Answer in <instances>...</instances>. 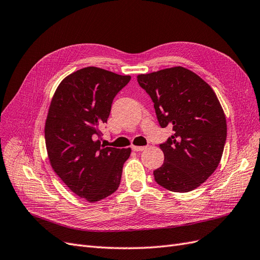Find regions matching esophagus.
<instances>
[{"mask_svg":"<svg viewBox=\"0 0 260 260\" xmlns=\"http://www.w3.org/2000/svg\"><path fill=\"white\" fill-rule=\"evenodd\" d=\"M132 149L135 152H142L144 149H146V146H136V145H132Z\"/></svg>","mask_w":260,"mask_h":260,"instance_id":"obj_1","label":"esophagus"}]
</instances>
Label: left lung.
<instances>
[{"label":"left lung","mask_w":260,"mask_h":260,"mask_svg":"<svg viewBox=\"0 0 260 260\" xmlns=\"http://www.w3.org/2000/svg\"><path fill=\"white\" fill-rule=\"evenodd\" d=\"M151 96L161 128L172 135L159 145L165 160L154 179L172 192H190L212 175L221 159L226 121L216 93L200 76L184 67L139 75Z\"/></svg>","instance_id":"8db88e82"}]
</instances>
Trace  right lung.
<instances>
[{"mask_svg":"<svg viewBox=\"0 0 260 260\" xmlns=\"http://www.w3.org/2000/svg\"><path fill=\"white\" fill-rule=\"evenodd\" d=\"M130 79L85 67L67 76L51 101L44 128L50 164L70 190L90 203L117 190L131 153V148L105 147L96 140L114 98Z\"/></svg>","mask_w":260,"mask_h":260,"instance_id":"right-lung-1","label":"right lung"}]
</instances>
